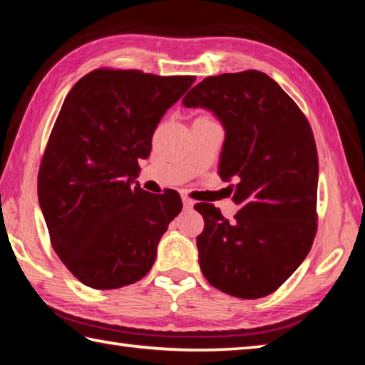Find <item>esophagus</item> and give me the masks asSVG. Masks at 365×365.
I'll return each mask as SVG.
<instances>
[{"label":"esophagus","instance_id":"esophagus-1","mask_svg":"<svg viewBox=\"0 0 365 365\" xmlns=\"http://www.w3.org/2000/svg\"><path fill=\"white\" fill-rule=\"evenodd\" d=\"M182 200H183V207L185 208H192V207H195V200L190 199L188 196H182Z\"/></svg>","mask_w":365,"mask_h":365}]
</instances>
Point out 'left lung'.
<instances>
[{
	"mask_svg": "<svg viewBox=\"0 0 365 365\" xmlns=\"http://www.w3.org/2000/svg\"><path fill=\"white\" fill-rule=\"evenodd\" d=\"M183 105L215 113L226 130L220 175L234 178V221L196 204L205 227L199 265L216 289L243 299L276 292L317 234L319 155L312 128L290 96L259 71L207 76Z\"/></svg>",
	"mask_w": 365,
	"mask_h": 365,
	"instance_id": "left-lung-1",
	"label": "left lung"
}]
</instances>
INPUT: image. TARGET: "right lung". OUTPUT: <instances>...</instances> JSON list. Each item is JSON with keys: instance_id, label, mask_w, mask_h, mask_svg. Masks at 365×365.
I'll list each match as a JSON object with an SVG mask.
<instances>
[{"instance_id": "obj_1", "label": "right lung", "mask_w": 365, "mask_h": 365, "mask_svg": "<svg viewBox=\"0 0 365 365\" xmlns=\"http://www.w3.org/2000/svg\"><path fill=\"white\" fill-rule=\"evenodd\" d=\"M195 80L103 67L67 94L37 195L54 252L84 285L120 289L150 271L182 199L174 190L152 195L131 183L158 122Z\"/></svg>"}]
</instances>
